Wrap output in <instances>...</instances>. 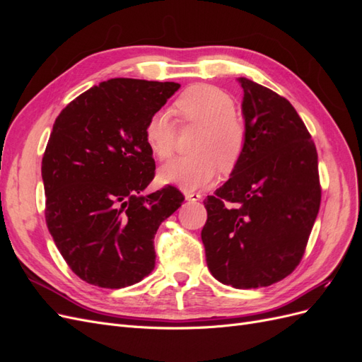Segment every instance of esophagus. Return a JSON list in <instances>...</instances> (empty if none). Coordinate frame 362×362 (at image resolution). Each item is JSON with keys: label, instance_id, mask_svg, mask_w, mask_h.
<instances>
[{"label": "esophagus", "instance_id": "obj_1", "mask_svg": "<svg viewBox=\"0 0 362 362\" xmlns=\"http://www.w3.org/2000/svg\"><path fill=\"white\" fill-rule=\"evenodd\" d=\"M184 196H185V199L192 201V202H196V201H199L202 198V196L199 193H196V192H184Z\"/></svg>", "mask_w": 362, "mask_h": 362}]
</instances>
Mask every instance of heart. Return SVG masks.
<instances>
[{
	"label": "heart",
	"instance_id": "heart-1",
	"mask_svg": "<svg viewBox=\"0 0 362 362\" xmlns=\"http://www.w3.org/2000/svg\"><path fill=\"white\" fill-rule=\"evenodd\" d=\"M175 113L187 124L199 125L193 144L194 156L175 158L158 170L161 184L184 190L202 189L221 172L233 170L242 161L247 144L243 120L234 115V101L225 90L211 84H193L175 101ZM148 148L160 160L172 156L177 127L169 112L152 115L144 129Z\"/></svg>",
	"mask_w": 362,
	"mask_h": 362
}]
</instances>
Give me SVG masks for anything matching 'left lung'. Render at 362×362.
<instances>
[{"instance_id": "left-lung-1", "label": "left lung", "mask_w": 362, "mask_h": 362, "mask_svg": "<svg viewBox=\"0 0 362 362\" xmlns=\"http://www.w3.org/2000/svg\"><path fill=\"white\" fill-rule=\"evenodd\" d=\"M238 83L246 151L229 180L204 201L201 238L211 275L246 290L269 287L299 264L322 190L317 151L294 107L245 76Z\"/></svg>"}]
</instances>
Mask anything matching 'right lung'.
<instances>
[{"mask_svg": "<svg viewBox=\"0 0 362 362\" xmlns=\"http://www.w3.org/2000/svg\"><path fill=\"white\" fill-rule=\"evenodd\" d=\"M178 89L112 78L54 122L42 158L47 226L71 270L92 286L122 288L154 270L156 233L184 196L172 185L144 194L156 170L144 129Z\"/></svg>", "mask_w": 362, "mask_h": 362, "instance_id": "obj_1", "label": "right lung"}]
</instances>
